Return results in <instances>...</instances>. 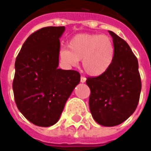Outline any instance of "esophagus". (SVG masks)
<instances>
[{"instance_id": "34e87169", "label": "esophagus", "mask_w": 151, "mask_h": 151, "mask_svg": "<svg viewBox=\"0 0 151 151\" xmlns=\"http://www.w3.org/2000/svg\"><path fill=\"white\" fill-rule=\"evenodd\" d=\"M86 78L84 77V76H82L81 77V79H80V81H81V83H85L86 82Z\"/></svg>"}]
</instances>
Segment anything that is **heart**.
I'll return each instance as SVG.
<instances>
[{
	"mask_svg": "<svg viewBox=\"0 0 151 151\" xmlns=\"http://www.w3.org/2000/svg\"><path fill=\"white\" fill-rule=\"evenodd\" d=\"M115 49L109 37L96 33H81L73 37L68 48L60 50L61 61L76 66L82 60L84 71L92 77L104 74L112 65Z\"/></svg>",
	"mask_w": 151,
	"mask_h": 151,
	"instance_id": "b5f03b06",
	"label": "heart"
}]
</instances>
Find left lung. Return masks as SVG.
Masks as SVG:
<instances>
[{"label": "left lung", "instance_id": "left-lung-1", "mask_svg": "<svg viewBox=\"0 0 151 151\" xmlns=\"http://www.w3.org/2000/svg\"><path fill=\"white\" fill-rule=\"evenodd\" d=\"M115 49L110 68L102 75L88 77L89 107L95 121L114 127L124 122L137 107L142 90L138 61L123 39L109 31Z\"/></svg>", "mask_w": 151, "mask_h": 151}]
</instances>
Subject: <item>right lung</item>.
Listing matches in <instances>:
<instances>
[{
  "label": "right lung",
  "instance_id": "1",
  "mask_svg": "<svg viewBox=\"0 0 151 151\" xmlns=\"http://www.w3.org/2000/svg\"><path fill=\"white\" fill-rule=\"evenodd\" d=\"M64 26L34 32L22 46L15 60L13 80L19 110L32 123L50 127L58 122L65 103L80 82L75 70L58 68L60 37Z\"/></svg>",
  "mask_w": 151,
  "mask_h": 151
}]
</instances>
